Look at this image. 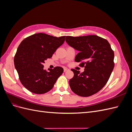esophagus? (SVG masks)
Segmentation results:
<instances>
[{
    "instance_id": "1",
    "label": "esophagus",
    "mask_w": 132,
    "mask_h": 132,
    "mask_svg": "<svg viewBox=\"0 0 132 132\" xmlns=\"http://www.w3.org/2000/svg\"><path fill=\"white\" fill-rule=\"evenodd\" d=\"M68 70H69V69L67 68H64V72H66V71Z\"/></svg>"
}]
</instances>
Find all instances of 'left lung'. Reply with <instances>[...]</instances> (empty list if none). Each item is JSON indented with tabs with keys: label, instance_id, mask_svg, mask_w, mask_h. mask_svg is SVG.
Here are the masks:
<instances>
[{
	"label": "left lung",
	"instance_id": "obj_1",
	"mask_svg": "<svg viewBox=\"0 0 132 132\" xmlns=\"http://www.w3.org/2000/svg\"><path fill=\"white\" fill-rule=\"evenodd\" d=\"M65 41L79 53L75 61L85 67L80 73L74 69V77L69 85L73 92L80 96L88 97L97 93L106 84L114 66V52L106 39L96 35L66 36Z\"/></svg>",
	"mask_w": 132,
	"mask_h": 132
}]
</instances>
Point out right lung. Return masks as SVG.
Wrapping results in <instances>:
<instances>
[{
	"label": "right lung",
	"mask_w": 132,
	"mask_h": 132,
	"mask_svg": "<svg viewBox=\"0 0 132 132\" xmlns=\"http://www.w3.org/2000/svg\"><path fill=\"white\" fill-rule=\"evenodd\" d=\"M65 37L38 33L26 37L20 44L15 55L14 65L20 80L28 90L43 94L53 88L63 69L55 67L46 71L43 64L63 45Z\"/></svg>",
	"instance_id": "obj_1"
}]
</instances>
